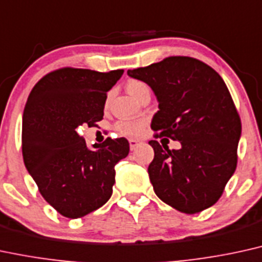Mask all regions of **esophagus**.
<instances>
[{"mask_svg":"<svg viewBox=\"0 0 262 262\" xmlns=\"http://www.w3.org/2000/svg\"><path fill=\"white\" fill-rule=\"evenodd\" d=\"M138 144H139V141L135 140V139H129V147H130V150L133 151L135 147L138 146Z\"/></svg>","mask_w":262,"mask_h":262,"instance_id":"34e87169","label":"esophagus"}]
</instances>
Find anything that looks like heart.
<instances>
[{"mask_svg": "<svg viewBox=\"0 0 262 262\" xmlns=\"http://www.w3.org/2000/svg\"><path fill=\"white\" fill-rule=\"evenodd\" d=\"M146 88L147 85L139 80H130L128 81L127 84L128 94L132 97H134L135 100L139 96L141 91L146 89ZM145 125H146V122L143 121V119H139V121H119L115 124V129L119 135L135 138L139 137V135L143 133Z\"/></svg>", "mask_w": 262, "mask_h": 262, "instance_id": "1", "label": "heart"}]
</instances>
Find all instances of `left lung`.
Wrapping results in <instances>:
<instances>
[{
  "label": "left lung",
  "instance_id": "obj_1",
  "mask_svg": "<svg viewBox=\"0 0 262 262\" xmlns=\"http://www.w3.org/2000/svg\"><path fill=\"white\" fill-rule=\"evenodd\" d=\"M159 100L155 138L181 141V149L150 140L155 157L150 182L163 203L196 213L219 201L237 168L242 122L228 88L215 69L187 56H171L128 71Z\"/></svg>",
  "mask_w": 262,
  "mask_h": 262
}]
</instances>
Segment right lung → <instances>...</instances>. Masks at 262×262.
I'll return each instance as SVG.
<instances>
[{"label": "right lung", "instance_id": "right-lung-1", "mask_svg": "<svg viewBox=\"0 0 262 262\" xmlns=\"http://www.w3.org/2000/svg\"><path fill=\"white\" fill-rule=\"evenodd\" d=\"M123 72L56 69L37 81L25 103L24 165L43 199L68 219L86 216L108 201L116 163L129 152L125 138H107L89 150L77 132L102 119L107 91Z\"/></svg>", "mask_w": 262, "mask_h": 262}]
</instances>
